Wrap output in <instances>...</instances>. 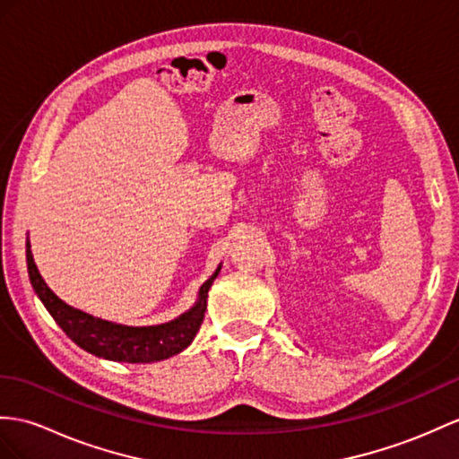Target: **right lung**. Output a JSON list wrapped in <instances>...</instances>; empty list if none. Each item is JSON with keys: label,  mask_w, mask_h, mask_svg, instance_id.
<instances>
[{"label": "right lung", "mask_w": 459, "mask_h": 459, "mask_svg": "<svg viewBox=\"0 0 459 459\" xmlns=\"http://www.w3.org/2000/svg\"><path fill=\"white\" fill-rule=\"evenodd\" d=\"M27 268L32 290H35L39 299L48 309V314L58 323L62 331L68 337L82 346L83 351L91 352L99 359H107L113 362H128V364H148L160 362L183 352L191 344L200 329V323L204 319L208 290L214 284L216 276L220 274L221 264H218L216 273L200 286L198 298L191 309L178 317L160 323V325L148 327H130L120 325L100 317H93L82 309H75L65 304L64 299L56 296L48 284L44 282L39 268L32 259L30 243L27 239Z\"/></svg>", "instance_id": "1"}]
</instances>
